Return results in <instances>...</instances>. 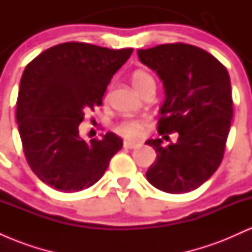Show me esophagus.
<instances>
[{"mask_svg":"<svg viewBox=\"0 0 252 252\" xmlns=\"http://www.w3.org/2000/svg\"><path fill=\"white\" fill-rule=\"evenodd\" d=\"M141 144L140 143H136V142H131V141H124L123 143V147L124 148H128V149H135V148H138Z\"/></svg>","mask_w":252,"mask_h":252,"instance_id":"1","label":"esophagus"}]
</instances>
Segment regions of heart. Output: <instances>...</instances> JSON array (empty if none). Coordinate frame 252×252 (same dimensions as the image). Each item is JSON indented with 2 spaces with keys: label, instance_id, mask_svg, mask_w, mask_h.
Instances as JSON below:
<instances>
[{
  "label": "heart",
  "instance_id": "1",
  "mask_svg": "<svg viewBox=\"0 0 252 252\" xmlns=\"http://www.w3.org/2000/svg\"><path fill=\"white\" fill-rule=\"evenodd\" d=\"M149 80H153L152 76L144 71L135 72L132 76V85L138 92L142 90ZM146 126V121L143 120H126L117 126V132L126 138H138L142 135V130Z\"/></svg>",
  "mask_w": 252,
  "mask_h": 252
}]
</instances>
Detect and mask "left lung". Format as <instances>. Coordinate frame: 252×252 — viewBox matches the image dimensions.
<instances>
[{
	"instance_id": "obj_1",
	"label": "left lung",
	"mask_w": 252,
	"mask_h": 252,
	"mask_svg": "<svg viewBox=\"0 0 252 252\" xmlns=\"http://www.w3.org/2000/svg\"><path fill=\"white\" fill-rule=\"evenodd\" d=\"M137 56L163 84L158 134H179L167 146L161 138L146 141L158 154L147 180L172 194L194 190L224 156L233 115L228 72L209 52L186 43L137 50Z\"/></svg>"
}]
</instances>
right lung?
Masks as SVG:
<instances>
[{
  "label": "right lung",
  "mask_w": 252,
  "mask_h": 252,
  "mask_svg": "<svg viewBox=\"0 0 252 252\" xmlns=\"http://www.w3.org/2000/svg\"><path fill=\"white\" fill-rule=\"evenodd\" d=\"M132 51L65 42L26 66L16 121L26 160L43 184L67 193L89 189L122 148L123 140L114 132L86 142L79 124L89 110L102 104L112 76Z\"/></svg>",
  "instance_id": "right-lung-1"
}]
</instances>
